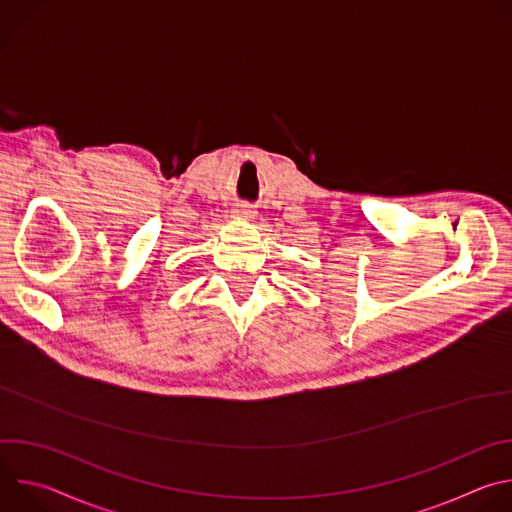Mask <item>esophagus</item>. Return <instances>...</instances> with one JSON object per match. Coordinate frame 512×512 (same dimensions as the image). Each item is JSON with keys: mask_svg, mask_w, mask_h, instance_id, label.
<instances>
[{"mask_svg": "<svg viewBox=\"0 0 512 512\" xmlns=\"http://www.w3.org/2000/svg\"><path fill=\"white\" fill-rule=\"evenodd\" d=\"M255 214H257V212L253 210L251 204H237V206H235V216H237V218H243V221H253Z\"/></svg>", "mask_w": 512, "mask_h": 512, "instance_id": "1", "label": "esophagus"}]
</instances>
